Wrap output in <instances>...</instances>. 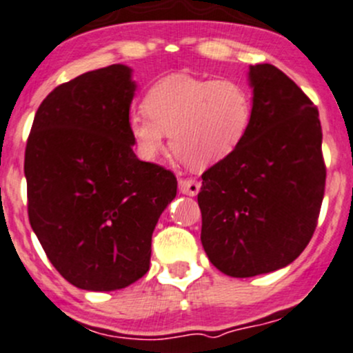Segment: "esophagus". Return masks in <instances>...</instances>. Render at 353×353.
Segmentation results:
<instances>
[{"instance_id": "esophagus-1", "label": "esophagus", "mask_w": 353, "mask_h": 353, "mask_svg": "<svg viewBox=\"0 0 353 353\" xmlns=\"http://www.w3.org/2000/svg\"><path fill=\"white\" fill-rule=\"evenodd\" d=\"M200 181L193 180V178H181L180 181H178V188H180L181 193H185V195H190V196H195L196 193L200 192Z\"/></svg>"}]
</instances>
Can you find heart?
Listing matches in <instances>:
<instances>
[{
  "mask_svg": "<svg viewBox=\"0 0 353 353\" xmlns=\"http://www.w3.org/2000/svg\"><path fill=\"white\" fill-rule=\"evenodd\" d=\"M145 112H131L128 130L138 157L151 161L170 145L193 170H207L244 143L252 123V96L230 79L175 74L150 87Z\"/></svg>",
  "mask_w": 353,
  "mask_h": 353,
  "instance_id": "1",
  "label": "heart"
}]
</instances>
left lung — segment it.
<instances>
[{
    "label": "left lung",
    "mask_w": 353,
    "mask_h": 353,
    "mask_svg": "<svg viewBox=\"0 0 353 353\" xmlns=\"http://www.w3.org/2000/svg\"><path fill=\"white\" fill-rule=\"evenodd\" d=\"M252 123L244 143L202 175V245L219 271L251 278L305 251L325 193L318 109L271 63L249 69Z\"/></svg>",
    "instance_id": "8db88e82"
}]
</instances>
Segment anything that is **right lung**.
I'll return each mask as SVG.
<instances>
[{
  "label": "right lung",
  "instance_id": "obj_1",
  "mask_svg": "<svg viewBox=\"0 0 353 353\" xmlns=\"http://www.w3.org/2000/svg\"><path fill=\"white\" fill-rule=\"evenodd\" d=\"M131 72L114 63L55 87L26 141L30 225L57 271L87 291L146 274L153 230L176 196L175 175L132 151Z\"/></svg>",
  "mask_w": 353,
  "mask_h": 353
}]
</instances>
